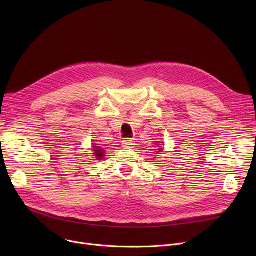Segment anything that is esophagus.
I'll return each mask as SVG.
<instances>
[{"instance_id": "34e87169", "label": "esophagus", "mask_w": 256, "mask_h": 256, "mask_svg": "<svg viewBox=\"0 0 256 256\" xmlns=\"http://www.w3.org/2000/svg\"><path fill=\"white\" fill-rule=\"evenodd\" d=\"M132 145H134V141L132 139L126 138V139L122 140V146L124 147H130Z\"/></svg>"}]
</instances>
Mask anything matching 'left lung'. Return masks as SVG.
<instances>
[{
  "label": "left lung",
  "instance_id": "left-lung-1",
  "mask_svg": "<svg viewBox=\"0 0 256 256\" xmlns=\"http://www.w3.org/2000/svg\"><path fill=\"white\" fill-rule=\"evenodd\" d=\"M160 150H162V148H160Z\"/></svg>",
  "mask_w": 256,
  "mask_h": 256
}]
</instances>
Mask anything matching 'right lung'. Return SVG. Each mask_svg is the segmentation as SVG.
<instances>
[{"mask_svg":"<svg viewBox=\"0 0 256 256\" xmlns=\"http://www.w3.org/2000/svg\"><path fill=\"white\" fill-rule=\"evenodd\" d=\"M93 148H94V150H93V152H94V154H93L96 156V158L100 160V158L104 156V150L100 148V147H98V146H94Z\"/></svg>","mask_w":256,"mask_h":256,"instance_id":"right-lung-1","label":"right lung"}]
</instances>
